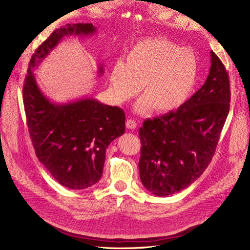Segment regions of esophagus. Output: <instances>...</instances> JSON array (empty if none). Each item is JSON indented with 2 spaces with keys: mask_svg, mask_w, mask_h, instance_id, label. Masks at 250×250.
<instances>
[{
  "mask_svg": "<svg viewBox=\"0 0 250 250\" xmlns=\"http://www.w3.org/2000/svg\"><path fill=\"white\" fill-rule=\"evenodd\" d=\"M125 125H126L127 129H130V130H135V129H136V127H137V124H136V121L133 120V119H129V120H126Z\"/></svg>",
  "mask_w": 250,
  "mask_h": 250,
  "instance_id": "esophagus-1",
  "label": "esophagus"
}]
</instances>
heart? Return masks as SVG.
<instances>
[{"instance_id": "heart-1", "label": "heart", "mask_w": 250, "mask_h": 250, "mask_svg": "<svg viewBox=\"0 0 250 250\" xmlns=\"http://www.w3.org/2000/svg\"><path fill=\"white\" fill-rule=\"evenodd\" d=\"M125 61L115 62L111 69V94L117 104H124L137 95L142 85L145 95L135 104L139 114L153 108L158 112L174 111L195 89L198 78L195 53L165 39L137 42L127 51Z\"/></svg>"}]
</instances>
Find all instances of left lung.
<instances>
[{
    "label": "left lung",
    "instance_id": "left-lung-1",
    "mask_svg": "<svg viewBox=\"0 0 250 250\" xmlns=\"http://www.w3.org/2000/svg\"><path fill=\"white\" fill-rule=\"evenodd\" d=\"M209 74L202 87L176 111L145 120L140 127L139 175L153 195L176 194L200 177L215 154L229 112L228 74L210 51Z\"/></svg>",
    "mask_w": 250,
    "mask_h": 250
}]
</instances>
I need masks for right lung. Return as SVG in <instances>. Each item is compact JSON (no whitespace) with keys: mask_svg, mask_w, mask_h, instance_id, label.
<instances>
[{"mask_svg":"<svg viewBox=\"0 0 250 250\" xmlns=\"http://www.w3.org/2000/svg\"><path fill=\"white\" fill-rule=\"evenodd\" d=\"M96 31L91 23L67 24L54 30L33 53L23 87L35 154L54 179L71 189L88 188L101 179L106 147L125 131V112L93 97L53 103L40 89L33 71L65 38L88 37ZM103 73L99 65L98 74Z\"/></svg>","mask_w":250,"mask_h":250,"instance_id":"add662e5","label":"right lung"}]
</instances>
